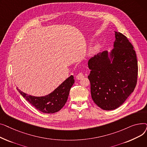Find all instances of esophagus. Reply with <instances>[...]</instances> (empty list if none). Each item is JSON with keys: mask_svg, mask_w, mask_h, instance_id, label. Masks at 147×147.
Here are the masks:
<instances>
[{"mask_svg": "<svg viewBox=\"0 0 147 147\" xmlns=\"http://www.w3.org/2000/svg\"><path fill=\"white\" fill-rule=\"evenodd\" d=\"M84 76V74L83 73H79L78 75L76 76V79H78V80H80L81 79H82L83 77Z\"/></svg>", "mask_w": 147, "mask_h": 147, "instance_id": "esophagus-1", "label": "esophagus"}]
</instances>
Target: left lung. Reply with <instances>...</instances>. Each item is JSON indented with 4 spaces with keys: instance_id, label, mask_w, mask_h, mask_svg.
<instances>
[{
    "instance_id": "left-lung-1",
    "label": "left lung",
    "mask_w": 147,
    "mask_h": 147,
    "mask_svg": "<svg viewBox=\"0 0 147 147\" xmlns=\"http://www.w3.org/2000/svg\"><path fill=\"white\" fill-rule=\"evenodd\" d=\"M112 63L107 51L100 52L88 62V79L94 102L104 110L122 105L134 92L138 79V61L134 46L126 36L115 32Z\"/></svg>"
}]
</instances>
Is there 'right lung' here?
Returning a JSON list of instances; mask_svg holds the SVG:
<instances>
[{
  "label": "right lung",
  "mask_w": 147,
  "mask_h": 147,
  "mask_svg": "<svg viewBox=\"0 0 147 147\" xmlns=\"http://www.w3.org/2000/svg\"><path fill=\"white\" fill-rule=\"evenodd\" d=\"M74 83V77L71 76L49 95L36 97L18 90L20 94L34 107L44 113H55L59 111L65 104L69 90Z\"/></svg>",
  "instance_id": "obj_1"
}]
</instances>
